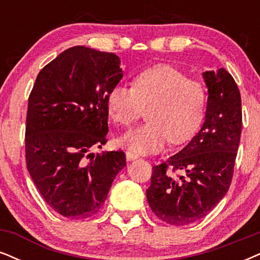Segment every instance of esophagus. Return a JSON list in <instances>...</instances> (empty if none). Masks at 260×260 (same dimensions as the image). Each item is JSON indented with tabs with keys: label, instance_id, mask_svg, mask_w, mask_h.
<instances>
[{
	"label": "esophagus",
	"instance_id": "34e87169",
	"mask_svg": "<svg viewBox=\"0 0 260 260\" xmlns=\"http://www.w3.org/2000/svg\"><path fill=\"white\" fill-rule=\"evenodd\" d=\"M126 158H127V160H134V159L138 158V154H134L133 152H131V151H127Z\"/></svg>",
	"mask_w": 260,
	"mask_h": 260
}]
</instances>
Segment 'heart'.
<instances>
[{
    "mask_svg": "<svg viewBox=\"0 0 260 260\" xmlns=\"http://www.w3.org/2000/svg\"><path fill=\"white\" fill-rule=\"evenodd\" d=\"M205 86L172 66L160 64L140 72L132 87L117 84L107 94L110 119L129 126L143 116L147 122L129 131L120 143L134 154H150L164 149L167 141H188L202 126L205 116Z\"/></svg>",
    "mask_w": 260,
    "mask_h": 260,
    "instance_id": "heart-1",
    "label": "heart"
}]
</instances>
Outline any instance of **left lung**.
Listing matches in <instances>:
<instances>
[{
  "mask_svg": "<svg viewBox=\"0 0 260 260\" xmlns=\"http://www.w3.org/2000/svg\"><path fill=\"white\" fill-rule=\"evenodd\" d=\"M203 78L209 96L202 128L180 152L153 167L146 189L154 215L172 225L208 215L228 192L234 172L242 126L238 85L224 68Z\"/></svg>",
  "mask_w": 260,
  "mask_h": 260,
  "instance_id": "obj_1",
  "label": "left lung"
}]
</instances>
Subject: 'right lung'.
Listing matches in <instances>:
<instances>
[{"instance_id": "1", "label": "right lung", "mask_w": 260, "mask_h": 260, "mask_svg": "<svg viewBox=\"0 0 260 260\" xmlns=\"http://www.w3.org/2000/svg\"><path fill=\"white\" fill-rule=\"evenodd\" d=\"M120 57L78 45L39 72L28 97L26 166L52 210L91 217L126 166L121 150L91 153L107 143V94L122 79Z\"/></svg>"}]
</instances>
